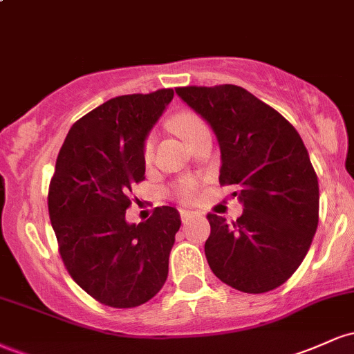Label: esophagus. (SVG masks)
Masks as SVG:
<instances>
[{"instance_id":"1","label":"esophagus","mask_w":354,"mask_h":354,"mask_svg":"<svg viewBox=\"0 0 354 354\" xmlns=\"http://www.w3.org/2000/svg\"><path fill=\"white\" fill-rule=\"evenodd\" d=\"M180 216H181V221L186 223L188 219L198 216L196 211H189V209H180Z\"/></svg>"}]
</instances>
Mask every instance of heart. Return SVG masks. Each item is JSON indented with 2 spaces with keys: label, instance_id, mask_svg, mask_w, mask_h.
Masks as SVG:
<instances>
[{
  "label": "heart",
  "instance_id": "b5f03b06",
  "mask_svg": "<svg viewBox=\"0 0 354 354\" xmlns=\"http://www.w3.org/2000/svg\"><path fill=\"white\" fill-rule=\"evenodd\" d=\"M174 128H176V131L180 133V135L189 143V141L200 135L201 131L208 129V126H206L205 121H203V118L198 116L196 113L183 111L176 118H174ZM141 153H143L145 163H151L153 154H154V136L153 135H148L145 138L143 149H141ZM198 191H200L198 189V183L194 180H191V178L181 180L173 188L174 196H176L178 200L183 203H193L198 198Z\"/></svg>",
  "mask_w": 354,
  "mask_h": 354
}]
</instances>
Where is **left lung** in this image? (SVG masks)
Segmentation results:
<instances>
[{"mask_svg": "<svg viewBox=\"0 0 354 354\" xmlns=\"http://www.w3.org/2000/svg\"><path fill=\"white\" fill-rule=\"evenodd\" d=\"M216 133L219 185L234 186L236 221L208 213L205 243L216 278L243 293H268L298 270L318 228L319 186L295 126L234 84L176 88Z\"/></svg>", "mask_w": 354, "mask_h": 354, "instance_id": "8db88e82", "label": "left lung"}]
</instances>
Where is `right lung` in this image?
<instances>
[{"label":"right lung","mask_w":354,"mask_h":354,"mask_svg":"<svg viewBox=\"0 0 354 354\" xmlns=\"http://www.w3.org/2000/svg\"><path fill=\"white\" fill-rule=\"evenodd\" d=\"M171 88L124 95L80 118L61 146L48 211L64 268L101 304L136 308L168 278L180 213L158 206L128 225L133 185L145 180L143 141L173 100Z\"/></svg>","instance_id":"obj_1"}]
</instances>
